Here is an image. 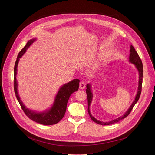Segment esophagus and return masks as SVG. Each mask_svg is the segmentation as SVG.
<instances>
[{
	"label": "esophagus",
	"instance_id": "1",
	"mask_svg": "<svg viewBox=\"0 0 155 155\" xmlns=\"http://www.w3.org/2000/svg\"><path fill=\"white\" fill-rule=\"evenodd\" d=\"M79 87L80 90H83L84 89V88L85 87V83L84 81H80V86H79Z\"/></svg>",
	"mask_w": 155,
	"mask_h": 155
}]
</instances>
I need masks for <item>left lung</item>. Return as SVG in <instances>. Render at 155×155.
I'll return each instance as SVG.
<instances>
[{
	"label": "left lung",
	"instance_id": "left-lung-1",
	"mask_svg": "<svg viewBox=\"0 0 155 155\" xmlns=\"http://www.w3.org/2000/svg\"><path fill=\"white\" fill-rule=\"evenodd\" d=\"M129 62H130L131 63L134 64L136 67L137 68L139 73V86H138V91L137 93V95L136 96L135 100L134 101V102H132V105H130V107H129V108L128 109L127 111L121 117H120L119 118L114 120L111 121L109 122H102V121H100L97 120H96L93 116H92V115L90 113V104L91 103L92 101V98H93V94L91 93V86L90 84H87L86 85V94H87V111H88V114H89L91 119L94 121L95 123L101 124V125H110V124H114L115 123H117L118 121H120V120L126 118L129 114L130 113L131 110L133 108L134 106L135 105V104L137 102L138 100L139 99V97L140 96V94H141V91H142V78H143V65H142V60L140 59L138 53H137V51H136L135 48H134V47L132 45H130V56H129Z\"/></svg>",
	"mask_w": 155,
	"mask_h": 155
}]
</instances>
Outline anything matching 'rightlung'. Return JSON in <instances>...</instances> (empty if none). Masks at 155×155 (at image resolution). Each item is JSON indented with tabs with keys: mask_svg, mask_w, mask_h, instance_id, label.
Segmentation results:
<instances>
[{
	"mask_svg": "<svg viewBox=\"0 0 155 155\" xmlns=\"http://www.w3.org/2000/svg\"><path fill=\"white\" fill-rule=\"evenodd\" d=\"M35 40V38L28 41L26 46L19 51L17 56L14 68L15 93L16 99L21 105V108L23 109V112L28 118L36 123L43 125H52L58 123L64 117L66 111V108H67V104L69 99L73 93L78 91L79 88L80 80L78 79H74L72 81L64 84L59 89L56 96L54 102L53 106L50 110H47V111L37 113L31 111V110L27 108L21 101L19 94L18 93V83L16 75L17 74V67L19 58L25 54V53L26 51V50Z\"/></svg>",
	"mask_w": 155,
	"mask_h": 155,
	"instance_id": "obj_1",
	"label": "right lung"
}]
</instances>
